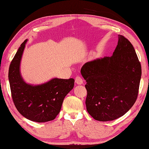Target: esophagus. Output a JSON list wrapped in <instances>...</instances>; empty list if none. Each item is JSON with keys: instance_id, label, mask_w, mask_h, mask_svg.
<instances>
[{"instance_id": "obj_1", "label": "esophagus", "mask_w": 149, "mask_h": 149, "mask_svg": "<svg viewBox=\"0 0 149 149\" xmlns=\"http://www.w3.org/2000/svg\"><path fill=\"white\" fill-rule=\"evenodd\" d=\"M75 83H76V84H77V85H81V84H83V80L81 77L77 76L75 77Z\"/></svg>"}]
</instances>
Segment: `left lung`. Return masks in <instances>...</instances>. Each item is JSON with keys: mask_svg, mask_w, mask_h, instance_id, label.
I'll list each match as a JSON object with an SVG mask.
<instances>
[{"mask_svg": "<svg viewBox=\"0 0 149 149\" xmlns=\"http://www.w3.org/2000/svg\"><path fill=\"white\" fill-rule=\"evenodd\" d=\"M81 73L86 82V110L95 120L117 119L136 102L141 66L133 45L122 35L111 56L87 62Z\"/></svg>", "mask_w": 149, "mask_h": 149, "instance_id": "1", "label": "left lung"}]
</instances>
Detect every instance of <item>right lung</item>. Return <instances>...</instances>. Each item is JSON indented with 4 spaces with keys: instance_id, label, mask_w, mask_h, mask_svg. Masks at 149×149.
<instances>
[{
    "instance_id": "obj_1",
    "label": "right lung",
    "mask_w": 149,
    "mask_h": 149,
    "mask_svg": "<svg viewBox=\"0 0 149 149\" xmlns=\"http://www.w3.org/2000/svg\"><path fill=\"white\" fill-rule=\"evenodd\" d=\"M27 40L19 47L10 63L8 79L13 102L20 114L27 119L45 123L55 119L68 93L74 88V79L53 78L41 85H31L23 80L20 64Z\"/></svg>"
}]
</instances>
